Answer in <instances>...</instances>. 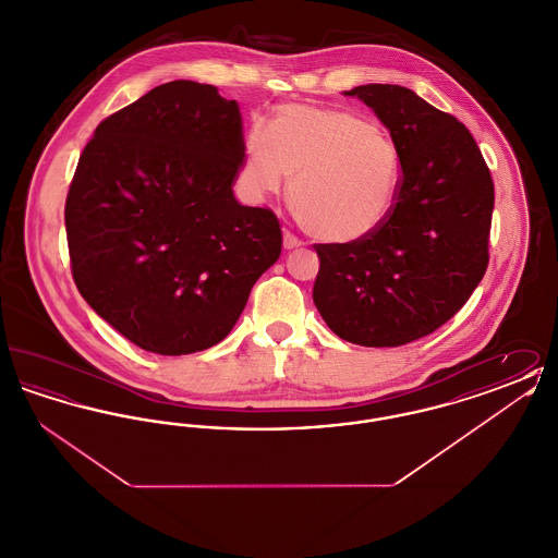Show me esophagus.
<instances>
[{
	"mask_svg": "<svg viewBox=\"0 0 558 558\" xmlns=\"http://www.w3.org/2000/svg\"><path fill=\"white\" fill-rule=\"evenodd\" d=\"M303 242L301 240L296 239L294 234H291L289 230H284V248L287 251H291V248H296V246H301Z\"/></svg>",
	"mask_w": 558,
	"mask_h": 558,
	"instance_id": "esophagus-1",
	"label": "esophagus"
}]
</instances>
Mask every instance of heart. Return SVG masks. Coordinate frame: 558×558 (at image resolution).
Segmentation results:
<instances>
[{"label":"heart","instance_id":"obj_1","mask_svg":"<svg viewBox=\"0 0 558 558\" xmlns=\"http://www.w3.org/2000/svg\"><path fill=\"white\" fill-rule=\"evenodd\" d=\"M403 159L396 137L347 108L284 105L246 135L242 178L257 196L292 175L299 226L328 244L371 239L398 203Z\"/></svg>","mask_w":558,"mask_h":558}]
</instances>
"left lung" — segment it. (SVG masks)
Returning a JSON list of instances; mask_svg holds the SVG:
<instances>
[{
    "label": "left lung",
    "instance_id": "left-lung-1",
    "mask_svg": "<svg viewBox=\"0 0 558 558\" xmlns=\"http://www.w3.org/2000/svg\"><path fill=\"white\" fill-rule=\"evenodd\" d=\"M371 107L403 159L398 203L371 239L316 244L314 303L328 328L364 347H399L460 312L489 264L494 182L471 132L412 89L345 92Z\"/></svg>",
    "mask_w": 558,
    "mask_h": 558
}]
</instances>
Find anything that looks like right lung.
<instances>
[{"label": "right lung", "instance_id": "add662e5", "mask_svg": "<svg viewBox=\"0 0 558 558\" xmlns=\"http://www.w3.org/2000/svg\"><path fill=\"white\" fill-rule=\"evenodd\" d=\"M236 100L169 81L107 117L64 205L73 280L133 345L186 355L223 341L282 251L276 213L244 207Z\"/></svg>", "mask_w": 558, "mask_h": 558}]
</instances>
